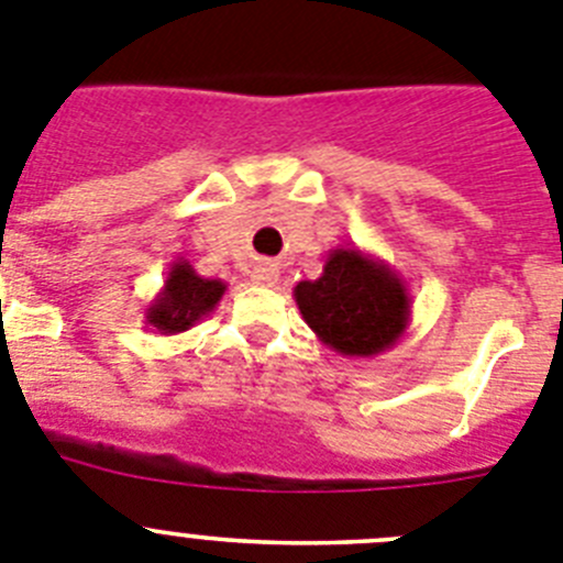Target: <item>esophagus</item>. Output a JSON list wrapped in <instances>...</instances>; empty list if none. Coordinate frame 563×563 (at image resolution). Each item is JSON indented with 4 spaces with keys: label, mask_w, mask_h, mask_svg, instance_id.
<instances>
[{
    "label": "esophagus",
    "mask_w": 563,
    "mask_h": 563,
    "mask_svg": "<svg viewBox=\"0 0 563 563\" xmlns=\"http://www.w3.org/2000/svg\"><path fill=\"white\" fill-rule=\"evenodd\" d=\"M252 280H255L257 286H275V283L280 280V269H277L275 264H257L255 272H252Z\"/></svg>",
    "instance_id": "34e87169"
}]
</instances>
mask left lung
Returning <instances> with one entry per match:
<instances>
[{
  "mask_svg": "<svg viewBox=\"0 0 563 563\" xmlns=\"http://www.w3.org/2000/svg\"><path fill=\"white\" fill-rule=\"evenodd\" d=\"M294 299L317 339L344 358L386 353L411 324L406 280L358 246L330 250L322 275L297 283Z\"/></svg>",
  "mask_w": 563,
  "mask_h": 563,
  "instance_id": "8db88e82",
  "label": "left lung"
}]
</instances>
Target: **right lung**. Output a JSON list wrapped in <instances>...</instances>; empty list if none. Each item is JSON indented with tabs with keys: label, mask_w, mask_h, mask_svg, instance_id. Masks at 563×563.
<instances>
[{
	"label": "right lung",
	"mask_w": 563,
	"mask_h": 563,
	"mask_svg": "<svg viewBox=\"0 0 563 563\" xmlns=\"http://www.w3.org/2000/svg\"><path fill=\"white\" fill-rule=\"evenodd\" d=\"M228 291V283L197 275L188 261H172L163 288L144 311V324L161 335H177L191 330L199 319L208 317Z\"/></svg>",
	"instance_id": "1"
}]
</instances>
